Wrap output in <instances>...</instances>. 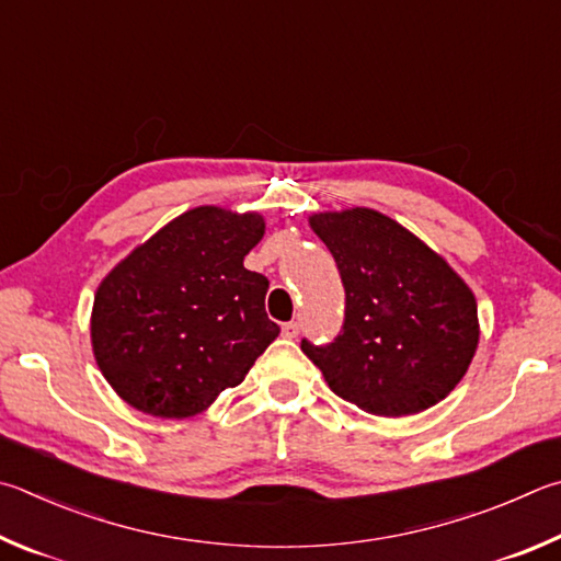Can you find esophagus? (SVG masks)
<instances>
[{
    "label": "esophagus",
    "instance_id": "esophagus-1",
    "mask_svg": "<svg viewBox=\"0 0 561 561\" xmlns=\"http://www.w3.org/2000/svg\"><path fill=\"white\" fill-rule=\"evenodd\" d=\"M282 333H284V339H297L299 335V323L297 321H287L282 325Z\"/></svg>",
    "mask_w": 561,
    "mask_h": 561
}]
</instances>
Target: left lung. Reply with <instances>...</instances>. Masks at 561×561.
<instances>
[{"label":"left lung","mask_w":561,"mask_h":561,"mask_svg":"<svg viewBox=\"0 0 561 561\" xmlns=\"http://www.w3.org/2000/svg\"><path fill=\"white\" fill-rule=\"evenodd\" d=\"M345 289V321L329 345L301 341L331 390L378 416L442 402L471 365L476 297L442 254L373 208L309 216Z\"/></svg>","instance_id":"obj_1"}]
</instances>
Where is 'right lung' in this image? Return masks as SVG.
<instances>
[{"mask_svg": "<svg viewBox=\"0 0 561 561\" xmlns=\"http://www.w3.org/2000/svg\"><path fill=\"white\" fill-rule=\"evenodd\" d=\"M260 213L198 206L167 222L100 282L90 341L100 373L135 410L186 420L245 380L279 335L267 277L245 270Z\"/></svg>", "mask_w": 561, "mask_h": 561, "instance_id": "obj_1", "label": "right lung"}]
</instances>
